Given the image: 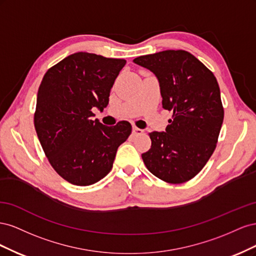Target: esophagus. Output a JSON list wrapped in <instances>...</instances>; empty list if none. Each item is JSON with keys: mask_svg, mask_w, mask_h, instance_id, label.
I'll use <instances>...</instances> for the list:
<instances>
[{"mask_svg": "<svg viewBox=\"0 0 256 256\" xmlns=\"http://www.w3.org/2000/svg\"><path fill=\"white\" fill-rule=\"evenodd\" d=\"M132 132H134V134H142L144 132V130H143V129H140V128H138V127H136V126H134V127H132Z\"/></svg>", "mask_w": 256, "mask_h": 256, "instance_id": "obj_1", "label": "esophagus"}]
</instances>
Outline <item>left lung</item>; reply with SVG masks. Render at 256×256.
Listing matches in <instances>:
<instances>
[{"instance_id":"8db88e82","label":"left lung","mask_w":256,"mask_h":256,"mask_svg":"<svg viewBox=\"0 0 256 256\" xmlns=\"http://www.w3.org/2000/svg\"><path fill=\"white\" fill-rule=\"evenodd\" d=\"M158 79L164 109L172 111L166 131L150 134L142 154L148 171L170 184H182L200 173L212 154L224 118L216 76L194 56L166 50L134 60Z\"/></svg>"}]
</instances>
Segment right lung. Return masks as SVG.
Returning <instances> with one entry per match:
<instances>
[{
  "label": "right lung",
  "mask_w": 256,
  "mask_h": 256,
  "mask_svg": "<svg viewBox=\"0 0 256 256\" xmlns=\"http://www.w3.org/2000/svg\"><path fill=\"white\" fill-rule=\"evenodd\" d=\"M122 58L76 52L51 67L37 92L34 125L50 164L65 180L90 186L111 171L118 146L131 134L130 122L104 126L92 120L104 111Z\"/></svg>",
  "instance_id": "obj_1"
}]
</instances>
